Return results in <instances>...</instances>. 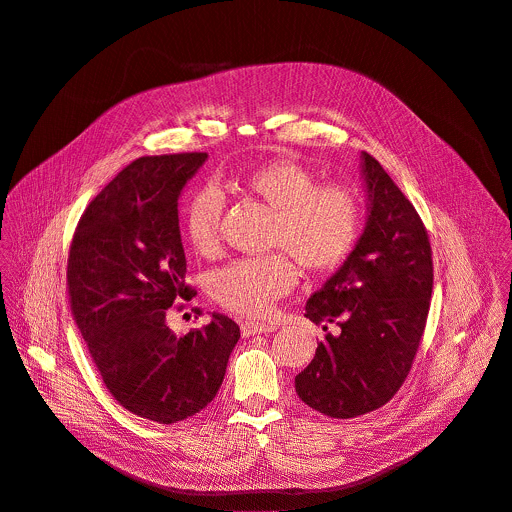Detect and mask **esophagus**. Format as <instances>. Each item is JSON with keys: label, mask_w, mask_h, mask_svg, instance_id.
Returning <instances> with one entry per match:
<instances>
[{"label": "esophagus", "mask_w": 512, "mask_h": 512, "mask_svg": "<svg viewBox=\"0 0 512 512\" xmlns=\"http://www.w3.org/2000/svg\"><path fill=\"white\" fill-rule=\"evenodd\" d=\"M274 331H276L274 325H262V323H254V321L242 323V335H244V337L262 335V333H274Z\"/></svg>", "instance_id": "34e87169"}]
</instances>
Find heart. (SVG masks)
I'll return each instance as SVG.
<instances>
[{"label": "heart", "mask_w": 512, "mask_h": 512, "mask_svg": "<svg viewBox=\"0 0 512 512\" xmlns=\"http://www.w3.org/2000/svg\"><path fill=\"white\" fill-rule=\"evenodd\" d=\"M260 197L274 210L270 246L284 248L311 272L337 268L355 248L363 210L355 189L319 185L317 175L294 159L264 163L242 179L230 181ZM224 195L218 187L199 189L187 203L183 228L195 252L210 256L220 248ZM296 272L286 254L242 258L214 274L216 298L244 317H266L274 302L290 292Z\"/></svg>", "instance_id": "obj_1"}]
</instances>
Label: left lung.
I'll list each match as a JSON object with an SVG mask.
<instances>
[{"label":"left lung","instance_id":"8db88e82","mask_svg":"<svg viewBox=\"0 0 512 512\" xmlns=\"http://www.w3.org/2000/svg\"><path fill=\"white\" fill-rule=\"evenodd\" d=\"M361 177L365 228L341 268L306 302L304 317L323 325L325 337L294 377L298 397L337 420L377 410L401 387L434 286L430 240L410 199L365 151Z\"/></svg>","mask_w":512,"mask_h":512}]
</instances>
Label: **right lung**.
<instances>
[{"mask_svg":"<svg viewBox=\"0 0 512 512\" xmlns=\"http://www.w3.org/2000/svg\"><path fill=\"white\" fill-rule=\"evenodd\" d=\"M208 153L141 157L82 214L68 256L74 321L113 397L139 418L175 424L218 393L240 327L214 313L177 337L167 309L189 300L179 195Z\"/></svg>","mask_w":512,"mask_h":512,"instance_id":"right-lung-1","label":"right lung"}]
</instances>
